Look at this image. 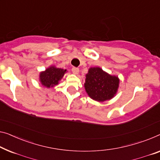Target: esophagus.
<instances>
[{"instance_id": "obj_1", "label": "esophagus", "mask_w": 160, "mask_h": 160, "mask_svg": "<svg viewBox=\"0 0 160 160\" xmlns=\"http://www.w3.org/2000/svg\"><path fill=\"white\" fill-rule=\"evenodd\" d=\"M72 72L73 74H75V75H77L79 72V68H72Z\"/></svg>"}]
</instances>
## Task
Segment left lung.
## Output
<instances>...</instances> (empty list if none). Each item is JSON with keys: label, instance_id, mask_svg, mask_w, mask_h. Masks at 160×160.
<instances>
[{"label": "left lung", "instance_id": "left-lung-1", "mask_svg": "<svg viewBox=\"0 0 160 160\" xmlns=\"http://www.w3.org/2000/svg\"><path fill=\"white\" fill-rule=\"evenodd\" d=\"M85 89L90 98L94 101L103 102L110 100L117 92L119 79L111 75L100 68H90L85 75Z\"/></svg>", "mask_w": 160, "mask_h": 160}]
</instances>
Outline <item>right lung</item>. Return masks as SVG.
<instances>
[{
	"mask_svg": "<svg viewBox=\"0 0 160 160\" xmlns=\"http://www.w3.org/2000/svg\"><path fill=\"white\" fill-rule=\"evenodd\" d=\"M66 71V70L51 66L47 68L45 71L40 72L39 81L44 87L52 88L59 84V80L62 78Z\"/></svg>",
	"mask_w": 160,
	"mask_h": 160,
	"instance_id": "add662e5",
	"label": "right lung"
}]
</instances>
